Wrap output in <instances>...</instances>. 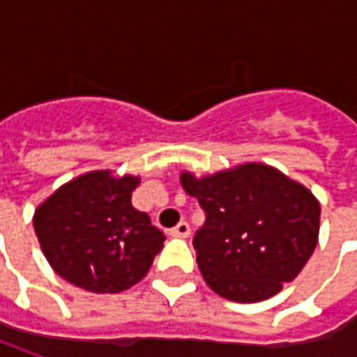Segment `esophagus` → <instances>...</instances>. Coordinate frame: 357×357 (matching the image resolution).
<instances>
[{
  "instance_id": "esophagus-1",
  "label": "esophagus",
  "mask_w": 357,
  "mask_h": 357,
  "mask_svg": "<svg viewBox=\"0 0 357 357\" xmlns=\"http://www.w3.org/2000/svg\"><path fill=\"white\" fill-rule=\"evenodd\" d=\"M169 234L174 236V238H186V236L190 234V227H188V222H178L176 227L171 228Z\"/></svg>"
}]
</instances>
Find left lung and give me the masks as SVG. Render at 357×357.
I'll return each instance as SVG.
<instances>
[{
    "label": "left lung",
    "instance_id": "obj_1",
    "mask_svg": "<svg viewBox=\"0 0 357 357\" xmlns=\"http://www.w3.org/2000/svg\"><path fill=\"white\" fill-rule=\"evenodd\" d=\"M181 183L204 213L192 246L218 296L262 302L306 266L318 242L320 204L304 186L256 162L204 178L183 172Z\"/></svg>",
    "mask_w": 357,
    "mask_h": 357
}]
</instances>
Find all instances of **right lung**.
Masks as SVG:
<instances>
[{"label": "right lung", "instance_id": "obj_1", "mask_svg": "<svg viewBox=\"0 0 357 357\" xmlns=\"http://www.w3.org/2000/svg\"><path fill=\"white\" fill-rule=\"evenodd\" d=\"M137 186V176L87 172L35 211L41 250L63 280L95 294L123 292L143 280L167 236L132 206Z\"/></svg>", "mask_w": 357, "mask_h": 357}]
</instances>
